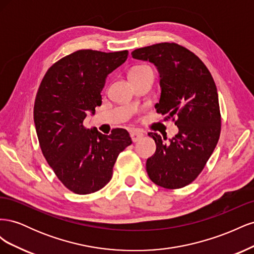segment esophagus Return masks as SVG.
<instances>
[{"mask_svg": "<svg viewBox=\"0 0 254 254\" xmlns=\"http://www.w3.org/2000/svg\"><path fill=\"white\" fill-rule=\"evenodd\" d=\"M130 136H131L132 142H137L144 136V133L140 131V130H133V131L130 132Z\"/></svg>", "mask_w": 254, "mask_h": 254, "instance_id": "34e87169", "label": "esophagus"}]
</instances>
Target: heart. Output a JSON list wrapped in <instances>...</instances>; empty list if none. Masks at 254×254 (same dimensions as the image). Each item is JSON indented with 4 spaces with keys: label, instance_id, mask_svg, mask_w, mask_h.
I'll return each instance as SVG.
<instances>
[{
    "label": "heart",
    "instance_id": "heart-1",
    "mask_svg": "<svg viewBox=\"0 0 254 254\" xmlns=\"http://www.w3.org/2000/svg\"><path fill=\"white\" fill-rule=\"evenodd\" d=\"M144 70H151V68L147 65H137V66H134L133 68H131V70H130V72H129V74L135 73V72H141V71H144Z\"/></svg>",
    "mask_w": 254,
    "mask_h": 254
}]
</instances>
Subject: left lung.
<instances>
[{
  "label": "left lung",
  "mask_w": 254,
  "mask_h": 254,
  "mask_svg": "<svg viewBox=\"0 0 254 254\" xmlns=\"http://www.w3.org/2000/svg\"><path fill=\"white\" fill-rule=\"evenodd\" d=\"M131 55L157 66L161 96L156 110L166 115L164 121L172 119L179 129L168 143L164 142L166 136L148 132L157 149L147 159L146 171L159 187H187L202 172L219 140L221 115L216 84L199 57L177 43H157L136 49Z\"/></svg>",
  "instance_id": "obj_1"
}]
</instances>
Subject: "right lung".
I'll return each instance as SVG.
<instances>
[{"label": "right lung", "mask_w": 254, "mask_h": 254, "mask_svg": "<svg viewBox=\"0 0 254 254\" xmlns=\"http://www.w3.org/2000/svg\"><path fill=\"white\" fill-rule=\"evenodd\" d=\"M127 56L128 51H76L56 61L38 89L34 122L40 148L60 182L75 194L103 189L120 152L132 143L126 129L106 135L83 125L87 113L102 105L106 77Z\"/></svg>", "instance_id": "obj_1"}]
</instances>
